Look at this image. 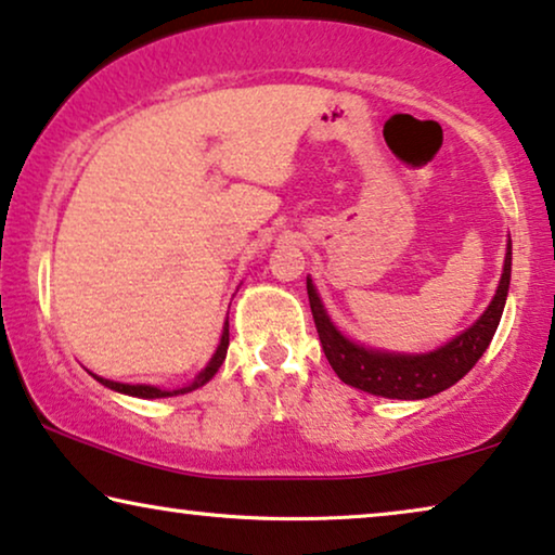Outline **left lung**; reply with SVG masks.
Returning a JSON list of instances; mask_svg holds the SVG:
<instances>
[{"label":"left lung","mask_w":555,"mask_h":555,"mask_svg":"<svg viewBox=\"0 0 555 555\" xmlns=\"http://www.w3.org/2000/svg\"><path fill=\"white\" fill-rule=\"evenodd\" d=\"M509 266H513V243H507L505 269H502L500 286L494 292L490 307L485 309V314L469 330H464L460 337H454L452 343H447L444 347L428 354L380 352L350 343L330 322L312 282L307 279L309 307H312L317 335H320L322 350L327 354L332 371L347 386L383 398H401V401H418V398L437 396L449 386H454L456 380H462L475 367L477 360L482 358V352L492 343L502 309H505L509 289Z\"/></svg>","instance_id":"obj_1"}]
</instances>
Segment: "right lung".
<instances>
[{"instance_id": "obj_1", "label": "right lung", "mask_w": 555, "mask_h": 555, "mask_svg": "<svg viewBox=\"0 0 555 555\" xmlns=\"http://www.w3.org/2000/svg\"><path fill=\"white\" fill-rule=\"evenodd\" d=\"M225 352H228V322H225L223 337H220V345H218V350H216V354H212V360H210V363H208V367H205V371H203L201 375H197V378L192 380L190 386H184V388H177V390H162V388H154V386H127V383L106 380V378H99V375H95V380L103 383V386L111 388V390H118V393L137 396V398H167V396H180V393H188V390H195V388L205 386V383H208V380L212 378V375L218 373V367L223 365V360H225Z\"/></svg>"}]
</instances>
